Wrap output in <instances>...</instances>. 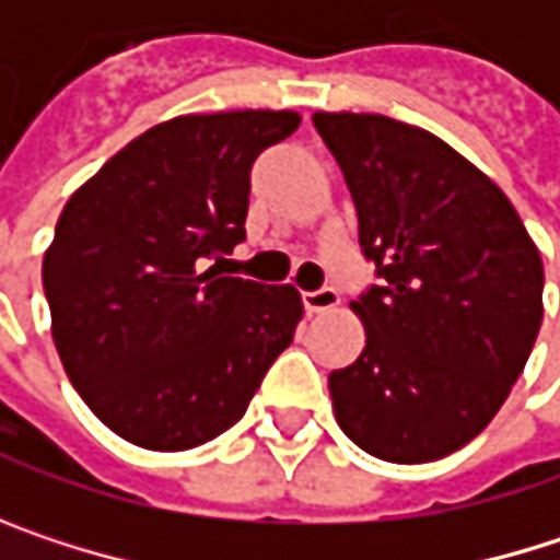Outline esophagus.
<instances>
[{
	"label": "esophagus",
	"instance_id": "obj_1",
	"mask_svg": "<svg viewBox=\"0 0 560 560\" xmlns=\"http://www.w3.org/2000/svg\"><path fill=\"white\" fill-rule=\"evenodd\" d=\"M301 301H304L307 314H324L340 304V294H337V288H317V291H304Z\"/></svg>",
	"mask_w": 560,
	"mask_h": 560
}]
</instances>
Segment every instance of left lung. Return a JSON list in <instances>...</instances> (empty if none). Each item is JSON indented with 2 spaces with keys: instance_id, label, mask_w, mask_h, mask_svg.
<instances>
[{
  "instance_id": "left-lung-1",
  "label": "left lung",
  "mask_w": 560,
  "mask_h": 560,
  "mask_svg": "<svg viewBox=\"0 0 560 560\" xmlns=\"http://www.w3.org/2000/svg\"><path fill=\"white\" fill-rule=\"evenodd\" d=\"M376 266L350 307L366 347L327 386L343 434L389 464L470 444L541 327V256L503 190L438 136L376 113H314Z\"/></svg>"
}]
</instances>
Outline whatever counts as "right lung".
<instances>
[{
	"label": "right lung",
	"instance_id": "1",
	"mask_svg": "<svg viewBox=\"0 0 560 560\" xmlns=\"http://www.w3.org/2000/svg\"><path fill=\"white\" fill-rule=\"evenodd\" d=\"M291 109L152 126L60 210L42 281L67 380L129 444L187 451L233 428L304 314L291 284L220 276L246 240L253 162Z\"/></svg>",
	"mask_w": 560,
	"mask_h": 560
}]
</instances>
